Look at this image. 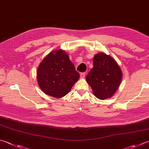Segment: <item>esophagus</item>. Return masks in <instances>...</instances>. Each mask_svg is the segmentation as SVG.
<instances>
[{"mask_svg": "<svg viewBox=\"0 0 149 149\" xmlns=\"http://www.w3.org/2000/svg\"><path fill=\"white\" fill-rule=\"evenodd\" d=\"M85 75H86L85 72H82V73H80V78H84V77H85Z\"/></svg>", "mask_w": 149, "mask_h": 149, "instance_id": "34e87169", "label": "esophagus"}]
</instances>
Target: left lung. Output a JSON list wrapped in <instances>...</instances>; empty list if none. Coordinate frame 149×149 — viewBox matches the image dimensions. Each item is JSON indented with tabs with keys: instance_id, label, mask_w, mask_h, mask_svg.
<instances>
[{
	"instance_id": "8db88e82",
	"label": "left lung",
	"mask_w": 149,
	"mask_h": 149,
	"mask_svg": "<svg viewBox=\"0 0 149 149\" xmlns=\"http://www.w3.org/2000/svg\"><path fill=\"white\" fill-rule=\"evenodd\" d=\"M93 67L86 76V80L98 99L103 100L111 97L121 83L123 73L114 59L103 52L93 58Z\"/></svg>"
}]
</instances>
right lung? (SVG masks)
Instances as JSON below:
<instances>
[{
	"mask_svg": "<svg viewBox=\"0 0 149 149\" xmlns=\"http://www.w3.org/2000/svg\"><path fill=\"white\" fill-rule=\"evenodd\" d=\"M79 78L68 54L61 49L50 52L37 70L38 84L41 90L57 99L68 93Z\"/></svg>",
	"mask_w": 149,
	"mask_h": 149,
	"instance_id": "1",
	"label": "right lung"
}]
</instances>
